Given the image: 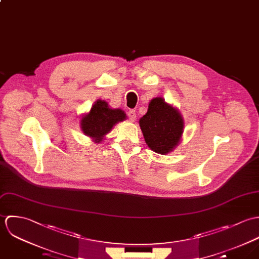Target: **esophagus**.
I'll use <instances>...</instances> for the list:
<instances>
[{
  "instance_id": "esophagus-1",
  "label": "esophagus",
  "mask_w": 259,
  "mask_h": 259,
  "mask_svg": "<svg viewBox=\"0 0 259 259\" xmlns=\"http://www.w3.org/2000/svg\"><path fill=\"white\" fill-rule=\"evenodd\" d=\"M127 116H128V118H129L130 121H134V120L136 119V111H135L134 109L129 110L128 113H127Z\"/></svg>"
}]
</instances>
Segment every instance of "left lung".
Segmentation results:
<instances>
[{"label":"left lung","mask_w":259,"mask_h":259,"mask_svg":"<svg viewBox=\"0 0 259 259\" xmlns=\"http://www.w3.org/2000/svg\"><path fill=\"white\" fill-rule=\"evenodd\" d=\"M139 124L149 148L160 154H167L177 146L184 127L181 115L162 98L151 100Z\"/></svg>","instance_id":"8db88e82"}]
</instances>
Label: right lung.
<instances>
[{"label":"right lung","instance_id":"1","mask_svg":"<svg viewBox=\"0 0 259 259\" xmlns=\"http://www.w3.org/2000/svg\"><path fill=\"white\" fill-rule=\"evenodd\" d=\"M126 118L124 111L110 109L105 101L98 100L91 108V111L81 121V128L85 135L100 141L112 127L119 121Z\"/></svg>","mask_w":259,"mask_h":259}]
</instances>
